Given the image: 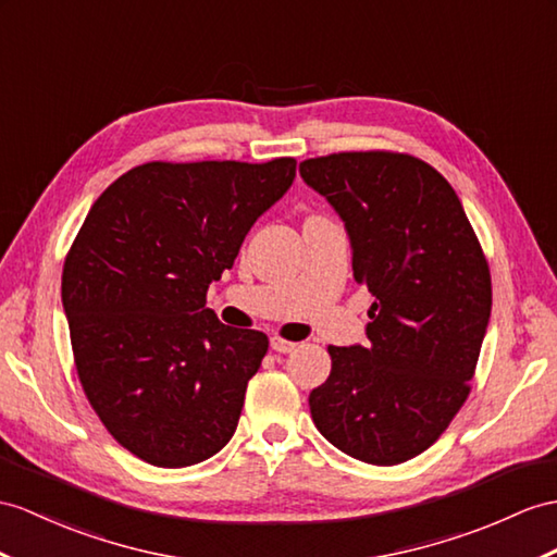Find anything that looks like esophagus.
<instances>
[{"instance_id": "esophagus-1", "label": "esophagus", "mask_w": 557, "mask_h": 557, "mask_svg": "<svg viewBox=\"0 0 557 557\" xmlns=\"http://www.w3.org/2000/svg\"><path fill=\"white\" fill-rule=\"evenodd\" d=\"M295 347H297L295 343H290V341H283V337H278V335L271 337V349L278 351V355H290V351H293Z\"/></svg>"}]
</instances>
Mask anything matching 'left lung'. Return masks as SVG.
Segmentation results:
<instances>
[{"label":"left lung","instance_id":"1","mask_svg":"<svg viewBox=\"0 0 557 557\" xmlns=\"http://www.w3.org/2000/svg\"><path fill=\"white\" fill-rule=\"evenodd\" d=\"M300 174L341 214L355 281L375 297L369 343L329 347L311 418L351 458L404 463L470 395L492 314L490 264L451 184L423 160L349 151L309 158Z\"/></svg>","mask_w":557,"mask_h":557}]
</instances>
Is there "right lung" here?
<instances>
[{"instance_id":"obj_1","label":"right lung","mask_w":557,"mask_h":557,"mask_svg":"<svg viewBox=\"0 0 557 557\" xmlns=\"http://www.w3.org/2000/svg\"><path fill=\"white\" fill-rule=\"evenodd\" d=\"M295 165L146 162L106 188L67 250L77 377L113 440L146 463L194 466L234 437L269 341L220 323L206 295Z\"/></svg>"}]
</instances>
